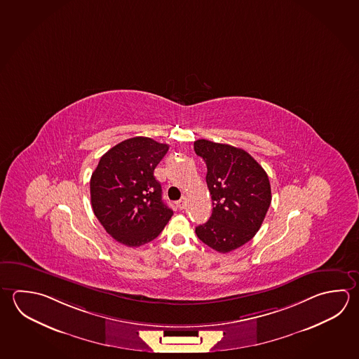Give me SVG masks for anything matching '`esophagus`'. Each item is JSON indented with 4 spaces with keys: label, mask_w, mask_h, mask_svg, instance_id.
<instances>
[{
    "label": "esophagus",
    "mask_w": 359,
    "mask_h": 359,
    "mask_svg": "<svg viewBox=\"0 0 359 359\" xmlns=\"http://www.w3.org/2000/svg\"><path fill=\"white\" fill-rule=\"evenodd\" d=\"M186 205H187V200H186V197H182L178 203H177V206H178V209L183 210L186 208Z\"/></svg>",
    "instance_id": "34e87169"
}]
</instances>
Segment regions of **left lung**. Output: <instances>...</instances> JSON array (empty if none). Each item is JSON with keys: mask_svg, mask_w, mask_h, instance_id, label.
Returning <instances> with one entry per match:
<instances>
[{"mask_svg": "<svg viewBox=\"0 0 359 359\" xmlns=\"http://www.w3.org/2000/svg\"><path fill=\"white\" fill-rule=\"evenodd\" d=\"M194 148L208 167L212 200V214L196 234L210 248L229 253L261 228L272 200L269 180L261 164L241 148L205 139L196 140Z\"/></svg>", "mask_w": 359, "mask_h": 359, "instance_id": "obj_1", "label": "left lung"}]
</instances>
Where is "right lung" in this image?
I'll return each instance as SVG.
<instances>
[{"instance_id": "obj_1", "label": "right lung", "mask_w": 359, "mask_h": 359, "mask_svg": "<svg viewBox=\"0 0 359 359\" xmlns=\"http://www.w3.org/2000/svg\"><path fill=\"white\" fill-rule=\"evenodd\" d=\"M168 149V144L150 137H130L106 151L92 173L93 212L124 245L140 247L156 239L173 215L154 177Z\"/></svg>"}]
</instances>
